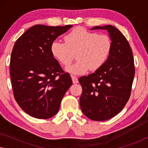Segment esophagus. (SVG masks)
Masks as SVG:
<instances>
[{"label": "esophagus", "mask_w": 148, "mask_h": 148, "mask_svg": "<svg viewBox=\"0 0 148 148\" xmlns=\"http://www.w3.org/2000/svg\"><path fill=\"white\" fill-rule=\"evenodd\" d=\"M71 78H72L73 83V84H77V83L79 82L78 79H77V77L76 76L72 75V76H71Z\"/></svg>", "instance_id": "1"}]
</instances>
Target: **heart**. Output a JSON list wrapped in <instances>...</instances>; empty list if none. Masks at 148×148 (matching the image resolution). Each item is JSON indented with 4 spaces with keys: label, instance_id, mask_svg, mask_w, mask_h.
<instances>
[{
    "label": "heart",
    "instance_id": "obj_1",
    "mask_svg": "<svg viewBox=\"0 0 148 148\" xmlns=\"http://www.w3.org/2000/svg\"><path fill=\"white\" fill-rule=\"evenodd\" d=\"M112 49V41L107 34H98L82 27H75L64 36V42L54 40L50 45L53 57L63 66L74 59L77 61L66 68L73 75H82L89 69L96 71L108 60Z\"/></svg>",
    "mask_w": 148,
    "mask_h": 148
}]
</instances>
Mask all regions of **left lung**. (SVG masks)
Returning <instances> with one entry per match:
<instances>
[{
    "instance_id": "obj_1",
    "label": "left lung",
    "mask_w": 148,
    "mask_h": 148,
    "mask_svg": "<svg viewBox=\"0 0 148 148\" xmlns=\"http://www.w3.org/2000/svg\"><path fill=\"white\" fill-rule=\"evenodd\" d=\"M106 29L112 41V49L100 69L79 79L82 87L80 107L91 120L110 119L123 110L130 98L135 76L134 59L124 35L112 25L96 26Z\"/></svg>"
}]
</instances>
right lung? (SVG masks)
<instances>
[{"label":"right lung","instance_id":"right-lung-1","mask_svg":"<svg viewBox=\"0 0 148 148\" xmlns=\"http://www.w3.org/2000/svg\"><path fill=\"white\" fill-rule=\"evenodd\" d=\"M71 27L34 25L14 44L10 60L13 96L30 116L46 119L55 115L71 86L69 73L64 71L50 52L52 42Z\"/></svg>","mask_w":148,"mask_h":148}]
</instances>
